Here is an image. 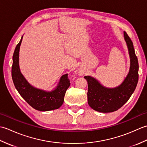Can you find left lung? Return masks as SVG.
Returning <instances> with one entry per match:
<instances>
[{
    "instance_id": "1",
    "label": "left lung",
    "mask_w": 147,
    "mask_h": 147,
    "mask_svg": "<svg viewBox=\"0 0 147 147\" xmlns=\"http://www.w3.org/2000/svg\"><path fill=\"white\" fill-rule=\"evenodd\" d=\"M124 36L128 48L131 66L129 73L123 83L116 88H107L93 77H84L88 82V105L96 111L107 113L118 110L129 99L138 83V59L131 40L125 32H124Z\"/></svg>"
}]
</instances>
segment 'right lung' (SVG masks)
<instances>
[{"label": "right lung", "mask_w": 147, "mask_h": 147, "mask_svg": "<svg viewBox=\"0 0 147 147\" xmlns=\"http://www.w3.org/2000/svg\"><path fill=\"white\" fill-rule=\"evenodd\" d=\"M22 39L23 36L16 47L12 57L11 73L16 88L28 104L37 111H49L59 109L63 104L65 92L70 86L68 74L61 77L59 85L52 92H47L30 85L21 73L19 66V52Z\"/></svg>", "instance_id": "obj_1"}]
</instances>
